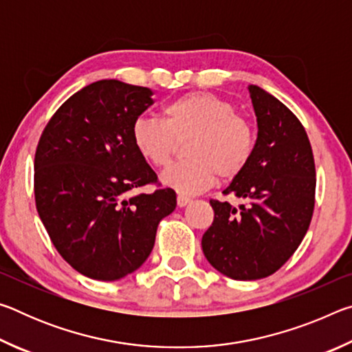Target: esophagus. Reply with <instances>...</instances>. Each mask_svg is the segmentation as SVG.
<instances>
[{"label": "esophagus", "mask_w": 352, "mask_h": 352, "mask_svg": "<svg viewBox=\"0 0 352 352\" xmlns=\"http://www.w3.org/2000/svg\"><path fill=\"white\" fill-rule=\"evenodd\" d=\"M189 201H190V199L189 197H184V195H178V197H177V205L180 206V208L186 206Z\"/></svg>", "instance_id": "obj_1"}]
</instances>
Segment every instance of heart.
<instances>
[{
    "mask_svg": "<svg viewBox=\"0 0 352 352\" xmlns=\"http://www.w3.org/2000/svg\"><path fill=\"white\" fill-rule=\"evenodd\" d=\"M190 158L164 172L162 182L183 195L211 188L219 174L230 180L245 169L254 151L250 124L233 104L211 93H188L163 107V121L141 115L133 121L132 140L142 158L166 168L186 140Z\"/></svg>",
    "mask_w": 352,
    "mask_h": 352,
    "instance_id": "heart-1",
    "label": "heart"
}]
</instances>
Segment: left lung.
<instances>
[{"label":"left lung","mask_w":352,"mask_h":352,"mask_svg":"<svg viewBox=\"0 0 352 352\" xmlns=\"http://www.w3.org/2000/svg\"><path fill=\"white\" fill-rule=\"evenodd\" d=\"M248 91L258 138L245 169L223 190L245 204L210 200L214 220L201 237L208 262L237 281L270 276L295 253L311 225L317 183L300 119L262 88Z\"/></svg>","instance_id":"left-lung-1"}]
</instances>
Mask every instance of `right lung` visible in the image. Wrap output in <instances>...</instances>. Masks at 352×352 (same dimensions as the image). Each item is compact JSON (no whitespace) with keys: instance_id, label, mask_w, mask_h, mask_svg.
<instances>
[{"instance_id":"1","label":"right lung","mask_w":352,"mask_h":352,"mask_svg":"<svg viewBox=\"0 0 352 352\" xmlns=\"http://www.w3.org/2000/svg\"><path fill=\"white\" fill-rule=\"evenodd\" d=\"M152 90L105 79L65 100L46 124L34 162L38 216L52 243L82 275L116 281L151 254L160 220L177 206L136 151L133 121L153 104Z\"/></svg>"}]
</instances>
